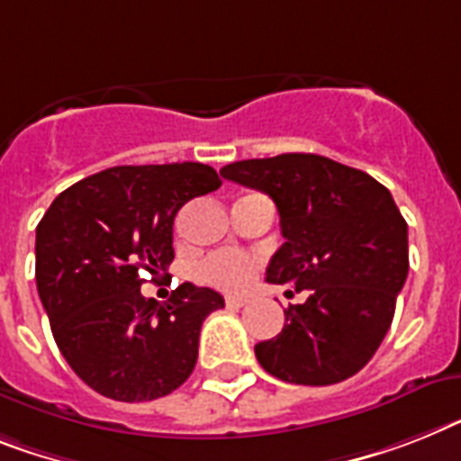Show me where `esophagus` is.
I'll return each mask as SVG.
<instances>
[{
  "label": "esophagus",
  "instance_id": "1",
  "mask_svg": "<svg viewBox=\"0 0 461 461\" xmlns=\"http://www.w3.org/2000/svg\"><path fill=\"white\" fill-rule=\"evenodd\" d=\"M247 302H249V299H245V296H226V306L230 308H242L247 306Z\"/></svg>",
  "mask_w": 461,
  "mask_h": 461
}]
</instances>
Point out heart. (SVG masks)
<instances>
[{
    "label": "heart",
    "instance_id": "heart-1",
    "mask_svg": "<svg viewBox=\"0 0 461 461\" xmlns=\"http://www.w3.org/2000/svg\"><path fill=\"white\" fill-rule=\"evenodd\" d=\"M257 273V258L245 252H216L207 257L197 268V276L204 283L221 287V290H245Z\"/></svg>",
    "mask_w": 461,
    "mask_h": 461
}]
</instances>
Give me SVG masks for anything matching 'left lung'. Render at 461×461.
<instances>
[{
  "mask_svg": "<svg viewBox=\"0 0 461 461\" xmlns=\"http://www.w3.org/2000/svg\"><path fill=\"white\" fill-rule=\"evenodd\" d=\"M221 176L271 197L283 247L266 280L308 290L285 311L283 332L254 346L268 375L303 386L344 382L389 332L408 277V223L393 197L360 169L313 153L242 159Z\"/></svg>",
  "mask_w": 461,
  "mask_h": 461,
  "instance_id": "1",
  "label": "left lung"
}]
</instances>
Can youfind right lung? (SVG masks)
I'll return each instance as SVG.
<instances>
[{
    "instance_id": "obj_1",
    "label": "right lung",
    "mask_w": 461,
    "mask_h": 461,
    "mask_svg": "<svg viewBox=\"0 0 461 461\" xmlns=\"http://www.w3.org/2000/svg\"><path fill=\"white\" fill-rule=\"evenodd\" d=\"M221 185L209 165L110 167L63 190L41 216L34 277L53 339L75 375L105 398L155 401L195 370L197 341L223 296L184 283L146 299L174 258V216Z\"/></svg>"
}]
</instances>
